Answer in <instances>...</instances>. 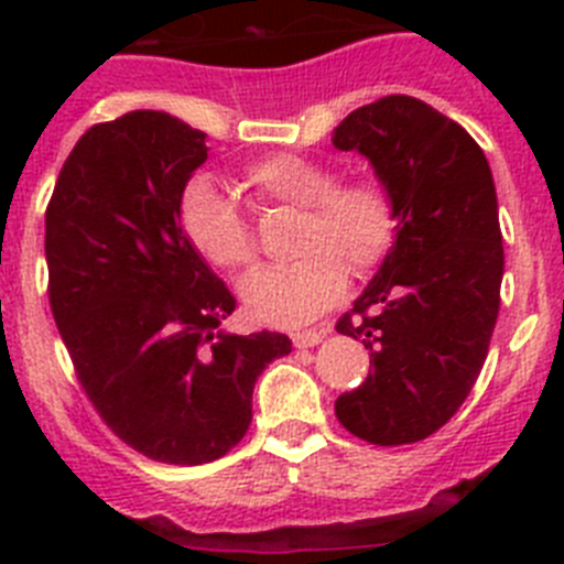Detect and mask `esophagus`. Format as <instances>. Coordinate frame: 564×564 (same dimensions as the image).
<instances>
[{
	"instance_id": "1",
	"label": "esophagus",
	"mask_w": 564,
	"mask_h": 564,
	"mask_svg": "<svg viewBox=\"0 0 564 564\" xmlns=\"http://www.w3.org/2000/svg\"><path fill=\"white\" fill-rule=\"evenodd\" d=\"M291 338L296 347H316V344L325 338V330H299L291 333Z\"/></svg>"
}]
</instances>
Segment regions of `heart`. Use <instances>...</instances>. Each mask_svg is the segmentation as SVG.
<instances>
[{"label":"heart","instance_id":"1","mask_svg":"<svg viewBox=\"0 0 564 564\" xmlns=\"http://www.w3.org/2000/svg\"><path fill=\"white\" fill-rule=\"evenodd\" d=\"M259 203L299 208L288 265H268L242 279V302L268 325H302L333 307L356 276L387 259L398 237V208L390 188L372 177L336 183V169L299 152H273L242 169ZM177 220L192 248L226 271L253 265L259 246L251 223L208 174L183 186Z\"/></svg>","mask_w":564,"mask_h":564}]
</instances>
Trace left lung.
I'll return each instance as SVG.
<instances>
[{"instance_id":"8db88e82","label":"left lung","mask_w":564,"mask_h":564,"mask_svg":"<svg viewBox=\"0 0 564 564\" xmlns=\"http://www.w3.org/2000/svg\"><path fill=\"white\" fill-rule=\"evenodd\" d=\"M333 147L361 152L398 208L395 246L336 325L372 364L358 390L338 395L336 417L378 446L423 441L471 392L500 313L495 177L460 123L412 96L358 107Z\"/></svg>"}]
</instances>
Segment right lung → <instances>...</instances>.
Returning a JSON list of instances; mask_svg holds the SVG:
<instances>
[{
	"label": "right lung",
	"instance_id": "obj_1",
	"mask_svg": "<svg viewBox=\"0 0 564 564\" xmlns=\"http://www.w3.org/2000/svg\"><path fill=\"white\" fill-rule=\"evenodd\" d=\"M206 158V132L134 109L78 138L44 214L50 307L84 392L123 443L174 466L234 449L259 372L291 352L285 333L220 330L237 299L177 220Z\"/></svg>",
	"mask_w": 564,
	"mask_h": 564
}]
</instances>
